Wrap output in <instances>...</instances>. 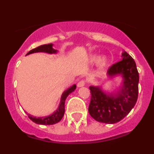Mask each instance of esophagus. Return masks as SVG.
<instances>
[{
    "label": "esophagus",
    "mask_w": 154,
    "mask_h": 154,
    "mask_svg": "<svg viewBox=\"0 0 154 154\" xmlns=\"http://www.w3.org/2000/svg\"><path fill=\"white\" fill-rule=\"evenodd\" d=\"M85 84H86V81H85V80H82V81H80V82H79V83H78L77 86L79 87V88H80V87L85 86Z\"/></svg>",
    "instance_id": "34e87169"
}]
</instances>
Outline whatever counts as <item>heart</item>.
I'll use <instances>...</instances> for the list:
<instances>
[{"label": "heart", "mask_w": 154, "mask_h": 154, "mask_svg": "<svg viewBox=\"0 0 154 154\" xmlns=\"http://www.w3.org/2000/svg\"><path fill=\"white\" fill-rule=\"evenodd\" d=\"M97 61V57H95V56H94V57H91V63H96ZM106 59L104 58V57H103V58H101L100 60H99V63H100V66H104V65L106 64Z\"/></svg>", "instance_id": "heart-1"}]
</instances>
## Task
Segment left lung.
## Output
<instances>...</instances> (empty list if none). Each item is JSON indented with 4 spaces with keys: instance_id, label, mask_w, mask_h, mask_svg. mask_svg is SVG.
I'll return each instance as SVG.
<instances>
[{
    "instance_id": "left-lung-1",
    "label": "left lung",
    "mask_w": 154,
    "mask_h": 154,
    "mask_svg": "<svg viewBox=\"0 0 154 154\" xmlns=\"http://www.w3.org/2000/svg\"><path fill=\"white\" fill-rule=\"evenodd\" d=\"M122 60L108 70L110 77L121 75L123 85L117 94H107L100 87H90L91 94L88 112L100 123L113 124L124 119L137 102L139 75L135 60L128 53L122 54Z\"/></svg>"
}]
</instances>
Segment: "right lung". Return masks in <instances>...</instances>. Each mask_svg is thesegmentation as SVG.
<instances>
[{
  "mask_svg": "<svg viewBox=\"0 0 154 154\" xmlns=\"http://www.w3.org/2000/svg\"><path fill=\"white\" fill-rule=\"evenodd\" d=\"M52 44H45V45H42L40 46H38L36 48H33V49L30 50L27 54H32V53L35 52H46L49 53V54H54V53L57 52V50L54 49L52 48ZM76 88V85H74L69 88H68L66 91H65L63 93L61 96V99H60V103L59 105V107L55 112L51 115H48L47 117H42V118H36L33 117V115H29L28 114V118L31 120L33 122L36 123L38 124H42V125H52V124H57L58 123L62 118L64 115L65 112V100H66V97L69 96V94L74 91Z\"/></svg>",
  "mask_w": 154,
  "mask_h": 154,
  "instance_id": "right-lung-1",
  "label": "right lung"
}]
</instances>
